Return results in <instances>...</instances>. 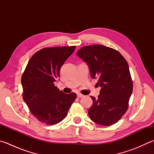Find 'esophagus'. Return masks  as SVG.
Returning <instances> with one entry per match:
<instances>
[{"instance_id": "34e87169", "label": "esophagus", "mask_w": 154, "mask_h": 154, "mask_svg": "<svg viewBox=\"0 0 154 154\" xmlns=\"http://www.w3.org/2000/svg\"><path fill=\"white\" fill-rule=\"evenodd\" d=\"M77 95H78V98H82L84 97V95L82 94H80V93H78Z\"/></svg>"}]
</instances>
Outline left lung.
Returning a JSON list of instances; mask_svg holds the SVG:
<instances>
[{
	"instance_id": "8db88e82",
	"label": "left lung",
	"mask_w": 154,
	"mask_h": 154,
	"mask_svg": "<svg viewBox=\"0 0 154 154\" xmlns=\"http://www.w3.org/2000/svg\"><path fill=\"white\" fill-rule=\"evenodd\" d=\"M89 66L92 78H97L100 94L91 97L90 118L96 123L109 126L126 112L133 91L128 63L117 50L102 45L84 46L76 53Z\"/></svg>"
}]
</instances>
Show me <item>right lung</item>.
<instances>
[{"label": "right lung", "mask_w": 154, "mask_h": 154, "mask_svg": "<svg viewBox=\"0 0 154 154\" xmlns=\"http://www.w3.org/2000/svg\"><path fill=\"white\" fill-rule=\"evenodd\" d=\"M76 46L43 48L33 54L22 74L23 98L40 122L54 125L66 117L76 93L65 94L54 85L63 63Z\"/></svg>", "instance_id": "obj_1"}]
</instances>
